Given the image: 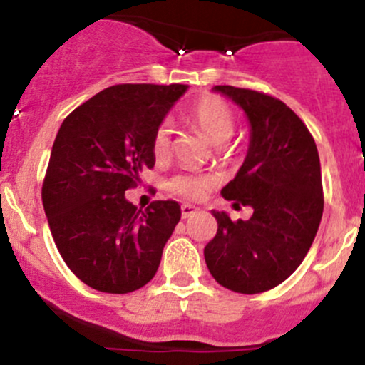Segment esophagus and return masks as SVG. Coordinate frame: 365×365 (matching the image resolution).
<instances>
[{"instance_id":"34e87169","label":"esophagus","mask_w":365,"mask_h":365,"mask_svg":"<svg viewBox=\"0 0 365 365\" xmlns=\"http://www.w3.org/2000/svg\"><path fill=\"white\" fill-rule=\"evenodd\" d=\"M200 213V208L194 205H182V217L183 219H189V217H194Z\"/></svg>"}]
</instances>
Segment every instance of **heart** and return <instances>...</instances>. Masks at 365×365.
<instances>
[{"mask_svg": "<svg viewBox=\"0 0 365 365\" xmlns=\"http://www.w3.org/2000/svg\"><path fill=\"white\" fill-rule=\"evenodd\" d=\"M187 120L200 128L213 145H220L231 138L235 130V118L230 106L215 95H203L187 111ZM171 148V125L162 121L152 138V150L157 159H162ZM215 187V178L203 173H178L168 182L169 192L185 200H201Z\"/></svg>", "mask_w": 365, "mask_h": 365, "instance_id": "b5f03b06", "label": "heart"}]
</instances>
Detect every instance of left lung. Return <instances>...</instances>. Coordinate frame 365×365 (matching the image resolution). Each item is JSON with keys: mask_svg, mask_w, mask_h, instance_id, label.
Returning <instances> with one entry per match:
<instances>
[{"mask_svg": "<svg viewBox=\"0 0 365 365\" xmlns=\"http://www.w3.org/2000/svg\"><path fill=\"white\" fill-rule=\"evenodd\" d=\"M251 123L240 171L222 189L235 206H252L249 220L213 212L217 235L205 247L210 274L245 295L275 288L300 267L323 215L322 168L316 143L288 106L263 91L215 86Z\"/></svg>", "mask_w": 365, "mask_h": 365, "instance_id": "obj_1", "label": "left lung"}]
</instances>
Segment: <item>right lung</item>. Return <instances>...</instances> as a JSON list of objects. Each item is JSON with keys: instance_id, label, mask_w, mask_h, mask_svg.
Here are the masks:
<instances>
[{"instance_id": "1", "label": "right lung", "mask_w": 365, "mask_h": 365, "mask_svg": "<svg viewBox=\"0 0 365 365\" xmlns=\"http://www.w3.org/2000/svg\"><path fill=\"white\" fill-rule=\"evenodd\" d=\"M185 84H116L73 109L51 150L42 203L54 244L84 284L130 293L153 279L182 217L176 201L125 200L152 169V138Z\"/></svg>"}]
</instances>
